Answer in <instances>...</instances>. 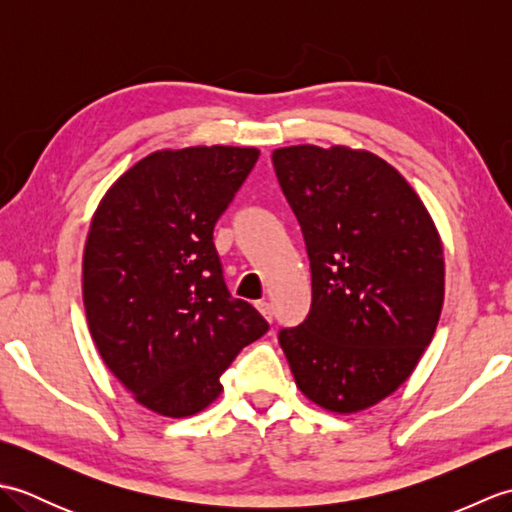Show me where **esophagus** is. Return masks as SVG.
I'll return each instance as SVG.
<instances>
[{
    "instance_id": "1",
    "label": "esophagus",
    "mask_w": 512,
    "mask_h": 512,
    "mask_svg": "<svg viewBox=\"0 0 512 512\" xmlns=\"http://www.w3.org/2000/svg\"><path fill=\"white\" fill-rule=\"evenodd\" d=\"M257 310L264 314V319H266V321H270V323H273V317H275V312H273V306H270V303H268V301H257Z\"/></svg>"
}]
</instances>
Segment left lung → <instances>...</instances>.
Listing matches in <instances>:
<instances>
[{
	"mask_svg": "<svg viewBox=\"0 0 512 512\" xmlns=\"http://www.w3.org/2000/svg\"><path fill=\"white\" fill-rule=\"evenodd\" d=\"M273 165L306 242L312 303L279 330L297 387L354 413L396 391L438 328L442 242L400 173L369 151L295 145Z\"/></svg>",
	"mask_w": 512,
	"mask_h": 512,
	"instance_id": "8db88e82",
	"label": "left lung"
}]
</instances>
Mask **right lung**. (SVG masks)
Here are the masks:
<instances>
[{
	"label": "right lung",
	"instance_id": "obj_1",
	"mask_svg": "<svg viewBox=\"0 0 512 512\" xmlns=\"http://www.w3.org/2000/svg\"><path fill=\"white\" fill-rule=\"evenodd\" d=\"M259 151H154L118 178L96 209L83 253L90 334L140 405L184 418L220 396V376L268 330L233 299L213 228Z\"/></svg>",
	"mask_w": 512,
	"mask_h": 512
}]
</instances>
